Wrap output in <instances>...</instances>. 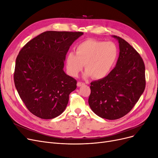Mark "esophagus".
I'll return each mask as SVG.
<instances>
[{
	"instance_id": "1",
	"label": "esophagus",
	"mask_w": 158,
	"mask_h": 158,
	"mask_svg": "<svg viewBox=\"0 0 158 158\" xmlns=\"http://www.w3.org/2000/svg\"><path fill=\"white\" fill-rule=\"evenodd\" d=\"M84 84H85L83 83V82H78L77 83V86H78V87H80V86H82V85H84Z\"/></svg>"
}]
</instances>
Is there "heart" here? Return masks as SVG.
<instances>
[{"label":"heart","mask_w":158,"mask_h":158,"mask_svg":"<svg viewBox=\"0 0 158 158\" xmlns=\"http://www.w3.org/2000/svg\"><path fill=\"white\" fill-rule=\"evenodd\" d=\"M76 54L70 52L66 57L69 73L77 76L85 65V76L103 79L107 76L115 65L118 49L111 41L88 40L76 47Z\"/></svg>","instance_id":"obj_1"}]
</instances>
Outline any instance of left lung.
Masks as SVG:
<instances>
[{"label":"left lung","mask_w":158,"mask_h":158,"mask_svg":"<svg viewBox=\"0 0 158 158\" xmlns=\"http://www.w3.org/2000/svg\"><path fill=\"white\" fill-rule=\"evenodd\" d=\"M119 56L107 76L91 82L88 99L90 108L98 116L115 120L125 116L135 106L146 86L145 66L142 57L120 37Z\"/></svg>","instance_id":"obj_1"}]
</instances>
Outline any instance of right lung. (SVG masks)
<instances>
[{
  "instance_id": "right-lung-1",
  "label": "right lung",
  "mask_w": 158,
  "mask_h": 158,
  "mask_svg": "<svg viewBox=\"0 0 158 158\" xmlns=\"http://www.w3.org/2000/svg\"><path fill=\"white\" fill-rule=\"evenodd\" d=\"M82 32L47 31L23 47L16 58L14 80L27 109L43 119L63 113L76 80L63 70L66 55Z\"/></svg>"
}]
</instances>
